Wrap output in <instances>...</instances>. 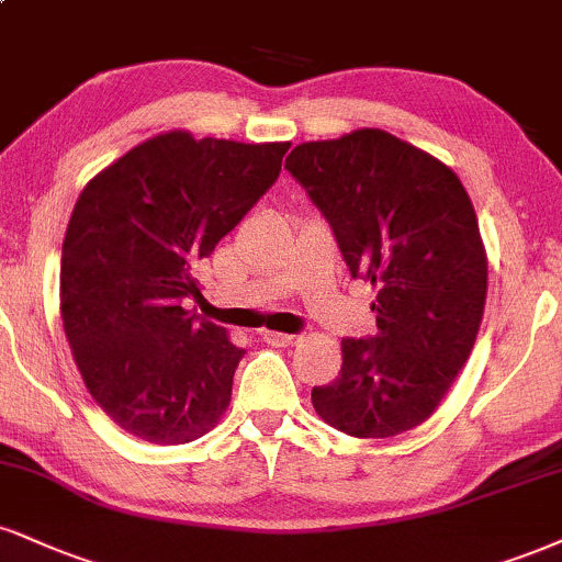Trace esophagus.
Listing matches in <instances>:
<instances>
[{"label": "esophagus", "mask_w": 562, "mask_h": 562, "mask_svg": "<svg viewBox=\"0 0 562 562\" xmlns=\"http://www.w3.org/2000/svg\"><path fill=\"white\" fill-rule=\"evenodd\" d=\"M261 337L263 342H269V346H280V348L295 346V342H299V337L295 335H282V333H261Z\"/></svg>", "instance_id": "esophagus-1"}]
</instances>
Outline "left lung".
<instances>
[{"label": "left lung", "mask_w": 562, "mask_h": 562, "mask_svg": "<svg viewBox=\"0 0 562 562\" xmlns=\"http://www.w3.org/2000/svg\"><path fill=\"white\" fill-rule=\"evenodd\" d=\"M285 170L350 274L376 288V335L342 340L340 374L311 403L350 437L403 435L435 414L482 324L486 254L469 193L448 165L376 127L295 146Z\"/></svg>", "instance_id": "8db88e82"}]
</instances>
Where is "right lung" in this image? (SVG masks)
<instances>
[{"instance_id": "add662e5", "label": "right lung", "mask_w": 562, "mask_h": 562, "mask_svg": "<svg viewBox=\"0 0 562 562\" xmlns=\"http://www.w3.org/2000/svg\"><path fill=\"white\" fill-rule=\"evenodd\" d=\"M288 148L161 133L80 193L59 311L88 392L133 437L186 445L225 414L246 350L186 303L204 299L195 267L274 186Z\"/></svg>"}]
</instances>
